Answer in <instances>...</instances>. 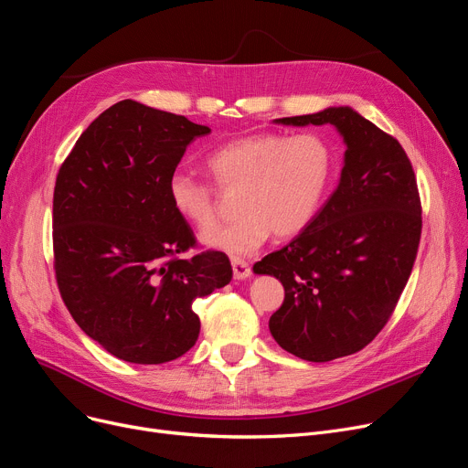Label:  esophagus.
<instances>
[{"label":"esophagus","mask_w":468,"mask_h":468,"mask_svg":"<svg viewBox=\"0 0 468 468\" xmlns=\"http://www.w3.org/2000/svg\"><path fill=\"white\" fill-rule=\"evenodd\" d=\"M231 266H233V277H235L237 281L249 279V277L252 275V271H250V266H249V261H245V260L233 258V260H231Z\"/></svg>","instance_id":"obj_1"}]
</instances>
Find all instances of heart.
I'll list each match as a JSON object with an SVG mask.
<instances>
[{"mask_svg":"<svg viewBox=\"0 0 468 468\" xmlns=\"http://www.w3.org/2000/svg\"><path fill=\"white\" fill-rule=\"evenodd\" d=\"M207 166L221 187H240V218L208 228L216 219L214 191L186 170L170 174L168 200L191 226L208 228L202 245L239 258L256 252L271 233L294 237L310 226L331 186L335 156L317 133L258 132L214 149Z\"/></svg>","mask_w":468,"mask_h":468,"instance_id":"b5f03b06","label":"heart"}]
</instances>
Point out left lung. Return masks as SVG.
Segmentation results:
<instances>
[{"label":"left lung","instance_id":"obj_1","mask_svg":"<svg viewBox=\"0 0 468 468\" xmlns=\"http://www.w3.org/2000/svg\"><path fill=\"white\" fill-rule=\"evenodd\" d=\"M273 122L331 124L346 153L338 187L310 226L254 263L284 287L271 336L306 361L356 354L390 319L413 270L422 228L413 166L398 139L352 107Z\"/></svg>","mask_w":468,"mask_h":468}]
</instances>
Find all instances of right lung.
Wrapping results in <instances>:
<instances>
[{
  "label": "right lung",
  "mask_w": 468,
  "mask_h": 468,
  "mask_svg": "<svg viewBox=\"0 0 468 468\" xmlns=\"http://www.w3.org/2000/svg\"><path fill=\"white\" fill-rule=\"evenodd\" d=\"M210 128L124 99L101 112L58 170L53 250L60 296L78 327L118 359L158 365L200 333L193 302L233 277L223 252L195 247L166 184Z\"/></svg>",
  "instance_id": "obj_1"
}]
</instances>
